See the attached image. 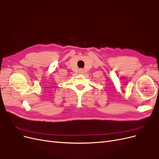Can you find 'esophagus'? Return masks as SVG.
Segmentation results:
<instances>
[{"label": "esophagus", "instance_id": "34e87169", "mask_svg": "<svg viewBox=\"0 0 159 159\" xmlns=\"http://www.w3.org/2000/svg\"><path fill=\"white\" fill-rule=\"evenodd\" d=\"M78 72H79L80 74H84V70L83 69H80Z\"/></svg>", "mask_w": 159, "mask_h": 159}]
</instances>
